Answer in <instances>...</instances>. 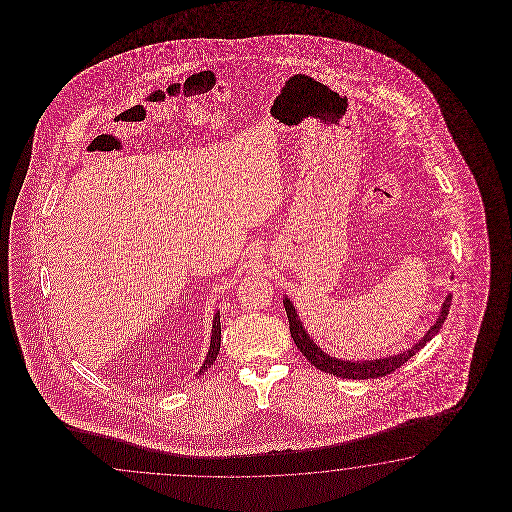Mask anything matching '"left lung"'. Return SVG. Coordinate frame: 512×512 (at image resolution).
<instances>
[{"instance_id": "1", "label": "left lung", "mask_w": 512, "mask_h": 512, "mask_svg": "<svg viewBox=\"0 0 512 512\" xmlns=\"http://www.w3.org/2000/svg\"><path fill=\"white\" fill-rule=\"evenodd\" d=\"M452 304V294H446L445 302L441 305L439 316L434 322V326L426 331L425 337L419 338L412 348L404 349L397 355H386L381 359L373 360H353V359H338L326 353L324 349L316 344L311 335L307 333L304 324L300 322V316L294 309L291 298L283 296V307L287 311V318H289V329H291V337H293L294 344L302 351L305 359L309 360L316 370L326 371L331 375H337L340 379H357V381H364V379H377V377H384L393 370H397L399 366H403L404 362L412 359L419 349L426 346V342H430L432 338L439 333V329L445 324L446 316H448V307Z\"/></svg>"}]
</instances>
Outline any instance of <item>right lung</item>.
I'll list each match as a JSON object with an SVG mask.
<instances>
[{
    "label": "right lung",
    "mask_w": 512,
    "mask_h": 512,
    "mask_svg": "<svg viewBox=\"0 0 512 512\" xmlns=\"http://www.w3.org/2000/svg\"><path fill=\"white\" fill-rule=\"evenodd\" d=\"M219 346H221V322H219V311H216L214 320H212V333H210L207 357H205V362L201 364V368L197 371V375H203L216 362L219 355Z\"/></svg>",
    "instance_id": "1"
}]
</instances>
